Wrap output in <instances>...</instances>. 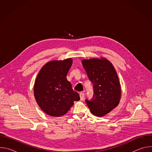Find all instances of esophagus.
<instances>
[{"mask_svg": "<svg viewBox=\"0 0 152 152\" xmlns=\"http://www.w3.org/2000/svg\"><path fill=\"white\" fill-rule=\"evenodd\" d=\"M79 96H80V100H83V99H84V93H80L79 94Z\"/></svg>", "mask_w": 152, "mask_h": 152, "instance_id": "obj_1", "label": "esophagus"}]
</instances>
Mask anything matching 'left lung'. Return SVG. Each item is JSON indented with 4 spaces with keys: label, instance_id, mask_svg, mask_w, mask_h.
<instances>
[{
    "label": "left lung",
    "instance_id": "1",
    "mask_svg": "<svg viewBox=\"0 0 152 152\" xmlns=\"http://www.w3.org/2000/svg\"><path fill=\"white\" fill-rule=\"evenodd\" d=\"M82 64L94 88L93 99L85 101L93 115L103 117L120 103L121 85L117 72L104 57L84 59Z\"/></svg>",
    "mask_w": 152,
    "mask_h": 152
}]
</instances>
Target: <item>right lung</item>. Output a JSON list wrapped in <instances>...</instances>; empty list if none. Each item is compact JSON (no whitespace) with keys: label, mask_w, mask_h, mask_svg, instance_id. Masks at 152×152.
I'll return each instance as SVG.
<instances>
[{"label":"right lung","mask_w":152,"mask_h":152,"mask_svg":"<svg viewBox=\"0 0 152 152\" xmlns=\"http://www.w3.org/2000/svg\"><path fill=\"white\" fill-rule=\"evenodd\" d=\"M73 63L72 58L47 62L39 70L35 80L34 94L41 110L52 117L66 114L80 100L74 91L67 75Z\"/></svg>","instance_id":"add662e5"}]
</instances>
